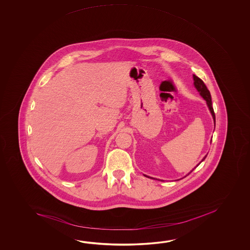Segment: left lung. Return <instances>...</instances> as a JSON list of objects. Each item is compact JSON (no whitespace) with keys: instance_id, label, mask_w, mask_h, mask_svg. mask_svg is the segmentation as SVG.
<instances>
[{"instance_id":"obj_1","label":"left lung","mask_w":250,"mask_h":250,"mask_svg":"<svg viewBox=\"0 0 250 250\" xmlns=\"http://www.w3.org/2000/svg\"><path fill=\"white\" fill-rule=\"evenodd\" d=\"M193 79H194V85L196 86V88H197V91L200 93L201 96H202L203 98H204V99L207 101V103H208L209 110H210V112L212 113V118H213L214 127H215V114H214L213 108H212V98H211V94H210V92L208 90L207 85H205L204 81H203L201 79H199V78H198L197 76H196V75H193ZM206 157H207V155L203 158L202 161H204ZM193 170H194V169H193ZM193 170H192L191 171H193ZM191 171H190V172H191ZM190 172H189V173H190ZM189 173H188V174H189ZM146 177H147V176H146Z\"/></svg>"}]
</instances>
